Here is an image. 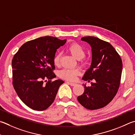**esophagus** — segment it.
Masks as SVG:
<instances>
[{
	"label": "esophagus",
	"mask_w": 135,
	"mask_h": 135,
	"mask_svg": "<svg viewBox=\"0 0 135 135\" xmlns=\"http://www.w3.org/2000/svg\"><path fill=\"white\" fill-rule=\"evenodd\" d=\"M67 83H68V84H69L70 85H71V86H74V85H75L77 84H75V83H71V82H68V81H67Z\"/></svg>",
	"instance_id": "esophagus-1"
}]
</instances>
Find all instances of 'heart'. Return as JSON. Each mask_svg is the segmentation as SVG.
Returning a JSON list of instances; mask_svg holds the SVG:
<instances>
[{
  "instance_id": "1",
  "label": "heart",
  "mask_w": 135,
  "mask_h": 135,
  "mask_svg": "<svg viewBox=\"0 0 135 135\" xmlns=\"http://www.w3.org/2000/svg\"><path fill=\"white\" fill-rule=\"evenodd\" d=\"M71 54L74 57L75 59L80 60L83 59L85 55V51L83 46L78 43H72L68 46L67 48ZM61 54H58L55 56L54 58V64L56 66H58L60 64ZM86 61L85 60L83 61L81 64L85 65L86 64ZM80 70L78 68H65L61 71L60 72V77L63 79L68 81H74L76 79L77 76L80 74Z\"/></svg>"
}]
</instances>
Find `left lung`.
I'll use <instances>...</instances> for the list:
<instances>
[{"instance_id": "left-lung-1", "label": "left lung", "mask_w": 135, "mask_h": 135, "mask_svg": "<svg viewBox=\"0 0 135 135\" xmlns=\"http://www.w3.org/2000/svg\"><path fill=\"white\" fill-rule=\"evenodd\" d=\"M91 47L92 62L83 80L90 81V87L84 86V92L77 97L78 101L89 110L107 106L117 94L120 84L122 61L110 43L94 36L81 39Z\"/></svg>"}]
</instances>
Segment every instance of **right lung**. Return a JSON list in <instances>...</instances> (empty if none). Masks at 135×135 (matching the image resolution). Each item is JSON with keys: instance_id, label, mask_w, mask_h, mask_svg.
Masks as SVG:
<instances>
[{"instance_id": "right-lung-1", "label": "right lung", "mask_w": 135, "mask_h": 135, "mask_svg": "<svg viewBox=\"0 0 135 135\" xmlns=\"http://www.w3.org/2000/svg\"><path fill=\"white\" fill-rule=\"evenodd\" d=\"M67 40L43 36L23 44L12 61V83L20 99L31 109L42 111L54 101L64 81L57 80L54 58Z\"/></svg>"}]
</instances>
